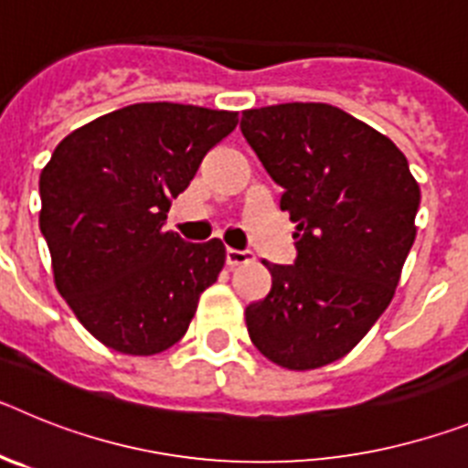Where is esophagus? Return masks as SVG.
<instances>
[{
	"label": "esophagus",
	"instance_id": "esophagus-1",
	"mask_svg": "<svg viewBox=\"0 0 468 468\" xmlns=\"http://www.w3.org/2000/svg\"><path fill=\"white\" fill-rule=\"evenodd\" d=\"M225 258H227V264H229V267H237V264L250 262V260H253V253H250V250H237V248H227Z\"/></svg>",
	"mask_w": 468,
	"mask_h": 468
}]
</instances>
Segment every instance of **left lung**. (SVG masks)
I'll list each match as a JSON object with an SVG mask.
<instances>
[{
  "mask_svg": "<svg viewBox=\"0 0 468 468\" xmlns=\"http://www.w3.org/2000/svg\"><path fill=\"white\" fill-rule=\"evenodd\" d=\"M241 133L297 225L295 262H264L271 291L246 307L248 335L276 366L324 367L394 297L415 243L420 185L387 135L325 102L246 110Z\"/></svg>",
  "mask_w": 468,
  "mask_h": 468,
  "instance_id": "8db88e82",
  "label": "left lung"
}]
</instances>
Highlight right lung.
I'll list each match as a JSON object with an SVG mask.
<instances>
[{"mask_svg": "<svg viewBox=\"0 0 468 468\" xmlns=\"http://www.w3.org/2000/svg\"><path fill=\"white\" fill-rule=\"evenodd\" d=\"M237 123V112L138 102L72 131L41 171L39 229L56 288L110 349L166 351L218 281L220 239L187 243L164 222L208 150Z\"/></svg>", "mask_w": 468, "mask_h": 468, "instance_id": "obj_1", "label": "right lung"}]
</instances>
